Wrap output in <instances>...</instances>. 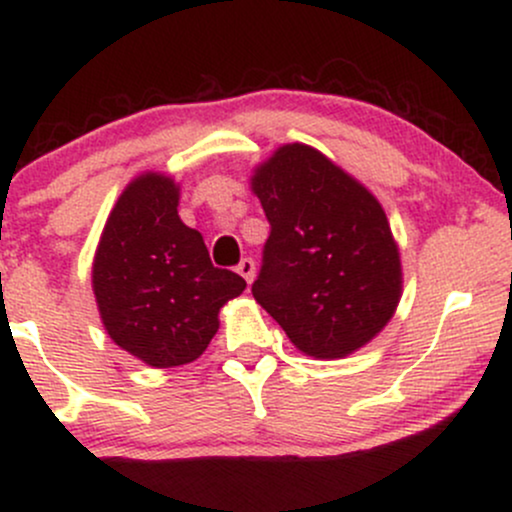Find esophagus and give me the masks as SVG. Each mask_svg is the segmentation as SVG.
Wrapping results in <instances>:
<instances>
[{"instance_id":"esophagus-1","label":"esophagus","mask_w":512,"mask_h":512,"mask_svg":"<svg viewBox=\"0 0 512 512\" xmlns=\"http://www.w3.org/2000/svg\"><path fill=\"white\" fill-rule=\"evenodd\" d=\"M236 269H238V274L248 281V284H252V279H255V262H252L250 257H243Z\"/></svg>"}]
</instances>
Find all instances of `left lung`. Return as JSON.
Here are the masks:
<instances>
[{"label": "left lung", "mask_w": 512, "mask_h": 512, "mask_svg": "<svg viewBox=\"0 0 512 512\" xmlns=\"http://www.w3.org/2000/svg\"><path fill=\"white\" fill-rule=\"evenodd\" d=\"M252 192L272 226L255 301L303 354H354L402 296V262L380 202L305 144L279 146L255 168Z\"/></svg>", "instance_id": "8db88e82"}]
</instances>
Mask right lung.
Returning <instances> with one entry per match:
<instances>
[{
	"label": "right lung",
	"instance_id": "1",
	"mask_svg": "<svg viewBox=\"0 0 512 512\" xmlns=\"http://www.w3.org/2000/svg\"><path fill=\"white\" fill-rule=\"evenodd\" d=\"M180 187L144 173L125 187L93 257V293L110 339L154 368L199 358L219 330V310L245 289L214 267L202 233L178 216Z\"/></svg>",
	"mask_w": 512,
	"mask_h": 512
}]
</instances>
